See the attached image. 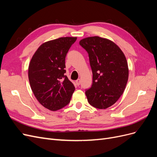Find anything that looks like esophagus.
I'll return each instance as SVG.
<instances>
[{"instance_id": "1", "label": "esophagus", "mask_w": 157, "mask_h": 157, "mask_svg": "<svg viewBox=\"0 0 157 157\" xmlns=\"http://www.w3.org/2000/svg\"><path fill=\"white\" fill-rule=\"evenodd\" d=\"M75 82H76V84H77V86H79L80 84V79H77V80L75 81Z\"/></svg>"}]
</instances>
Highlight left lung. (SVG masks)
Here are the masks:
<instances>
[{
  "instance_id": "8db88e82",
  "label": "left lung",
  "mask_w": 157,
  "mask_h": 157,
  "mask_svg": "<svg viewBox=\"0 0 157 157\" xmlns=\"http://www.w3.org/2000/svg\"><path fill=\"white\" fill-rule=\"evenodd\" d=\"M80 45L88 52L93 81L85 94L92 106L105 109L115 103L124 91L128 66L121 48L113 41L98 36L82 39Z\"/></svg>"
}]
</instances>
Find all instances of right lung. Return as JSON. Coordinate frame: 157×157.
<instances>
[{
  "instance_id": "1",
  "label": "right lung",
  "mask_w": 157,
  "mask_h": 157,
  "mask_svg": "<svg viewBox=\"0 0 157 157\" xmlns=\"http://www.w3.org/2000/svg\"><path fill=\"white\" fill-rule=\"evenodd\" d=\"M77 37H61L41 44L31 59L28 77L41 105L57 111L68 105L75 88L65 75V57Z\"/></svg>"
}]
</instances>
